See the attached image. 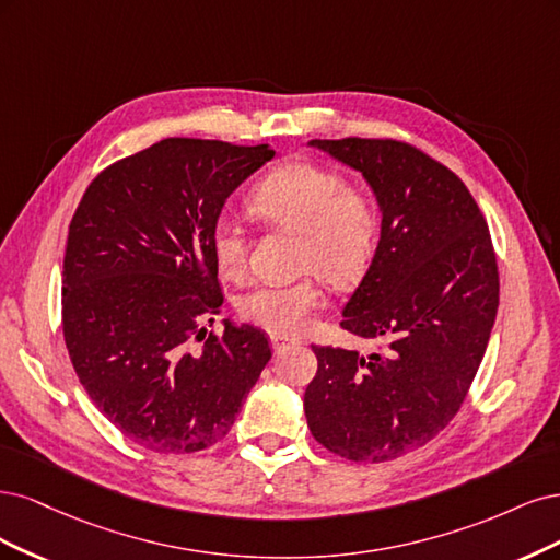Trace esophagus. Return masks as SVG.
<instances>
[{"mask_svg": "<svg viewBox=\"0 0 560 560\" xmlns=\"http://www.w3.org/2000/svg\"><path fill=\"white\" fill-rule=\"evenodd\" d=\"M269 341H272V349H275V351H283V349H288V347L300 345V339H295V337H283V335H272V337H269Z\"/></svg>", "mask_w": 560, "mask_h": 560, "instance_id": "esophagus-1", "label": "esophagus"}]
</instances>
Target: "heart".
<instances>
[{"mask_svg":"<svg viewBox=\"0 0 560 560\" xmlns=\"http://www.w3.org/2000/svg\"><path fill=\"white\" fill-rule=\"evenodd\" d=\"M248 209L269 225L300 234L298 267L332 288H349L365 275L382 234V211L372 192L351 188L345 174L312 160L283 162L260 178ZM211 250L223 277H242L248 242L240 223H215ZM320 302L316 279L304 277L254 285L237 300V312L250 326L291 335Z\"/></svg>","mask_w":560,"mask_h":560,"instance_id":"1","label":"heart"}]
</instances>
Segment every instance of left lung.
<instances>
[{
	"instance_id": "obj_1",
	"label": "left lung",
	"mask_w": 560,
	"mask_h": 560,
	"mask_svg": "<svg viewBox=\"0 0 560 560\" xmlns=\"http://www.w3.org/2000/svg\"><path fill=\"white\" fill-rule=\"evenodd\" d=\"M363 174L382 234L341 328L376 351L312 347V435L341 458L382 463L428 444L456 417L481 365L500 281L489 225L460 178L393 139H312Z\"/></svg>"
}]
</instances>
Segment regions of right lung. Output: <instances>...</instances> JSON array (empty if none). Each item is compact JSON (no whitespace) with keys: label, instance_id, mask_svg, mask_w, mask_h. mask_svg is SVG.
<instances>
[{"label":"right lung","instance_id":"obj_1","mask_svg":"<svg viewBox=\"0 0 560 560\" xmlns=\"http://www.w3.org/2000/svg\"><path fill=\"white\" fill-rule=\"evenodd\" d=\"M269 143L162 139L114 162L71 219L62 330L90 400L125 438L195 454L228 435L272 358L265 332L223 318L213 225ZM213 323V318H209Z\"/></svg>","mask_w":560,"mask_h":560}]
</instances>
